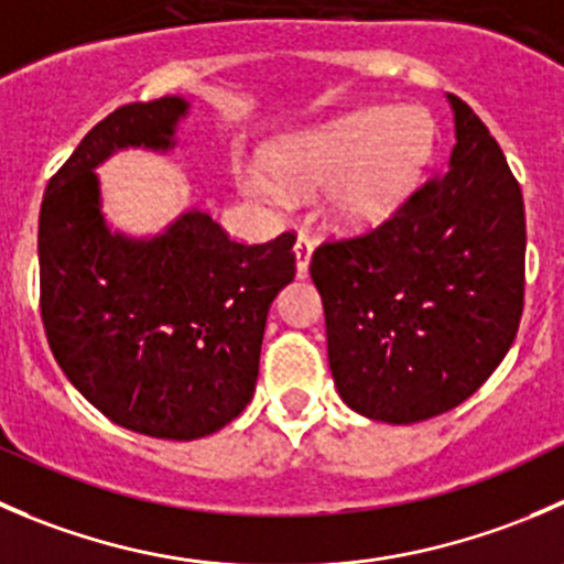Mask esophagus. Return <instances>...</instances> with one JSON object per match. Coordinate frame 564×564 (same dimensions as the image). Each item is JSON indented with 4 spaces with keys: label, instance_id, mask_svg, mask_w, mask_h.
<instances>
[{
    "label": "esophagus",
    "instance_id": "1",
    "mask_svg": "<svg viewBox=\"0 0 564 564\" xmlns=\"http://www.w3.org/2000/svg\"><path fill=\"white\" fill-rule=\"evenodd\" d=\"M311 253H314V242H311L305 234H300L297 242H294V259H297V275L303 278L305 272H308V264H311Z\"/></svg>",
    "mask_w": 564,
    "mask_h": 564
}]
</instances>
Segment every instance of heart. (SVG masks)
<instances>
[{
  "label": "heart",
  "instance_id": "1",
  "mask_svg": "<svg viewBox=\"0 0 564 564\" xmlns=\"http://www.w3.org/2000/svg\"><path fill=\"white\" fill-rule=\"evenodd\" d=\"M433 149L435 123L427 112L375 104L286 140L272 151V167L292 193H311L336 177L325 198L327 220L358 231L404 204L433 160ZM280 183L261 167L239 173L245 193L267 204L289 200L288 186Z\"/></svg>",
  "mask_w": 564,
  "mask_h": 564
}]
</instances>
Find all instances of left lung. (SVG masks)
Masks as SVG:
<instances>
[{
  "label": "left lung",
  "instance_id": "left-lung-1",
  "mask_svg": "<svg viewBox=\"0 0 564 564\" xmlns=\"http://www.w3.org/2000/svg\"><path fill=\"white\" fill-rule=\"evenodd\" d=\"M449 167L386 223L314 250L327 360L344 402L388 424L466 402L505 360L523 314L527 217L488 126L452 96Z\"/></svg>",
  "mask_w": 564,
  "mask_h": 564
}]
</instances>
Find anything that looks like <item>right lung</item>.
I'll return each instance as SVG.
<instances>
[{"label":"right lung","mask_w":564,"mask_h":564,"mask_svg":"<svg viewBox=\"0 0 564 564\" xmlns=\"http://www.w3.org/2000/svg\"><path fill=\"white\" fill-rule=\"evenodd\" d=\"M187 101L109 112L48 178L37 220L41 316L54 360L115 424L151 438L217 433L250 402L267 311L294 278V234L264 245L187 212L154 239L112 234L96 167L112 151L173 149Z\"/></svg>","instance_id":"right-lung-1"}]
</instances>
